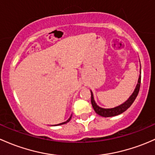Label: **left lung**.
Wrapping results in <instances>:
<instances>
[{"instance_id": "8db88e82", "label": "left lung", "mask_w": 155, "mask_h": 155, "mask_svg": "<svg viewBox=\"0 0 155 155\" xmlns=\"http://www.w3.org/2000/svg\"><path fill=\"white\" fill-rule=\"evenodd\" d=\"M140 83H141V76H140L139 79H138V83L136 86V88H135L134 91L132 94V95L129 97V99L124 102L122 105H119L116 107H113V108H102L100 107L97 105V103L95 102L94 99V96H93L92 92H91V104H92V106L94 107V110H95L96 113L97 114H99V116H102L104 117H114L117 116V115L123 113L125 111L128 107H130L131 105L133 104V102H134L135 99L137 97L138 93H139L140 87Z\"/></svg>"}]
</instances>
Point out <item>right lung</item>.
<instances>
[{
    "label": "right lung",
    "mask_w": 155,
    "mask_h": 155,
    "mask_svg": "<svg viewBox=\"0 0 155 155\" xmlns=\"http://www.w3.org/2000/svg\"><path fill=\"white\" fill-rule=\"evenodd\" d=\"M71 117H72V116H71V117H70V118H69V119H68V120H67V121H66V122H64V123H60V124H58V125H63V124H65V123H68V122H69V121H70V120H71Z\"/></svg>",
    "instance_id": "right-lung-1"
}]
</instances>
